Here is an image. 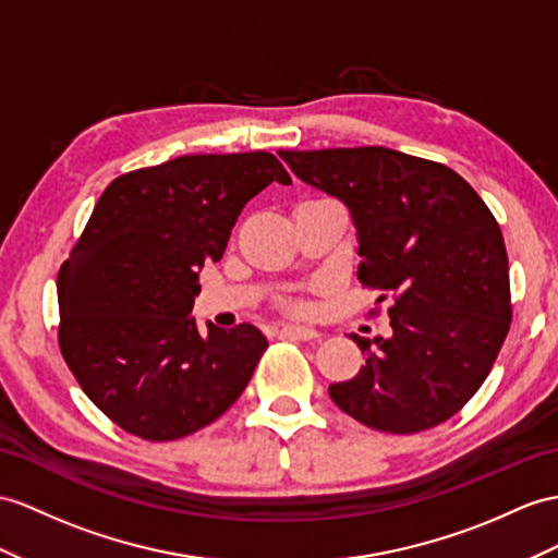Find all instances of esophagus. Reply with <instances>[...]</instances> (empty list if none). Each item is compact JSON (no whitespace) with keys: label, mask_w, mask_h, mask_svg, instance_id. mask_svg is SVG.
Segmentation results:
<instances>
[{"label":"esophagus","mask_w":558,"mask_h":558,"mask_svg":"<svg viewBox=\"0 0 558 558\" xmlns=\"http://www.w3.org/2000/svg\"><path fill=\"white\" fill-rule=\"evenodd\" d=\"M281 333L287 338H293V341H315V338H319V333L315 329H310V326H301V324H283Z\"/></svg>","instance_id":"obj_1"}]
</instances>
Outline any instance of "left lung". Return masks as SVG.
<instances>
[{"label": "left lung", "mask_w": 558, "mask_h": 558, "mask_svg": "<svg viewBox=\"0 0 558 558\" xmlns=\"http://www.w3.org/2000/svg\"><path fill=\"white\" fill-rule=\"evenodd\" d=\"M357 229L364 287L390 298V336H352L366 364L329 396L360 424L418 433L464 407L511 324L509 257L483 198L454 170L386 146L279 151Z\"/></svg>", "instance_id": "1"}]
</instances>
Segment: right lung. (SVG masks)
Listing matches in <instances>:
<instances>
[{"label": "right lung", "mask_w": 558, "mask_h": 558, "mask_svg": "<svg viewBox=\"0 0 558 558\" xmlns=\"http://www.w3.org/2000/svg\"><path fill=\"white\" fill-rule=\"evenodd\" d=\"M291 184L267 151L180 156L120 174L59 271V345L87 398L144 440H177L232 407L267 350L253 324L201 333L198 271L243 206Z\"/></svg>", "instance_id": "1"}]
</instances>
